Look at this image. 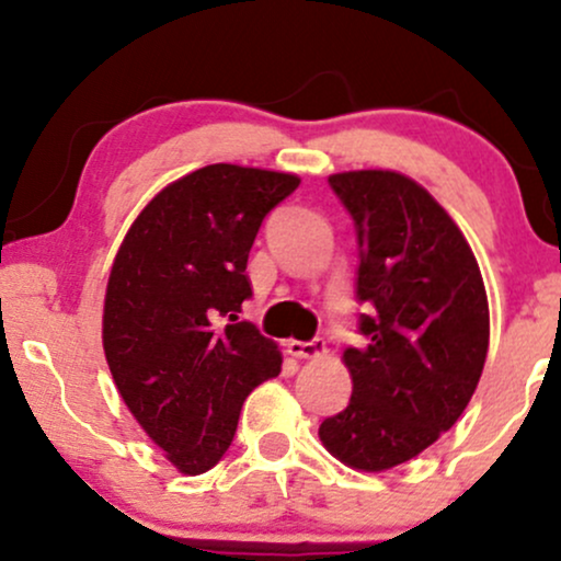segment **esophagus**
<instances>
[{"label": "esophagus", "mask_w": 561, "mask_h": 561, "mask_svg": "<svg viewBox=\"0 0 561 561\" xmlns=\"http://www.w3.org/2000/svg\"><path fill=\"white\" fill-rule=\"evenodd\" d=\"M287 353L295 358H317L327 353V343L324 340H311V343H302V340H289L287 343Z\"/></svg>", "instance_id": "1"}]
</instances>
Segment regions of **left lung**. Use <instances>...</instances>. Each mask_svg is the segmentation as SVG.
I'll use <instances>...</instances> for the list:
<instances>
[{
	"instance_id": "obj_1",
	"label": "left lung",
	"mask_w": 561,
	"mask_h": 561,
	"mask_svg": "<svg viewBox=\"0 0 561 561\" xmlns=\"http://www.w3.org/2000/svg\"><path fill=\"white\" fill-rule=\"evenodd\" d=\"M330 186L358 240L366 343L345 347L353 396L319 437L353 469L414 459L456 424L478 388L491 319L480 266L424 186L396 171H347Z\"/></svg>"
}]
</instances>
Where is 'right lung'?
<instances>
[{"instance_id":"add662e5","label":"right lung","mask_w":561,"mask_h":561,"mask_svg":"<svg viewBox=\"0 0 561 561\" xmlns=\"http://www.w3.org/2000/svg\"><path fill=\"white\" fill-rule=\"evenodd\" d=\"M298 184L293 173L205 165L152 197L115 255L102 313L107 366L179 472L216 467L244 398L282 371L276 345L237 313L253 295L244 268L263 218Z\"/></svg>"}]
</instances>
